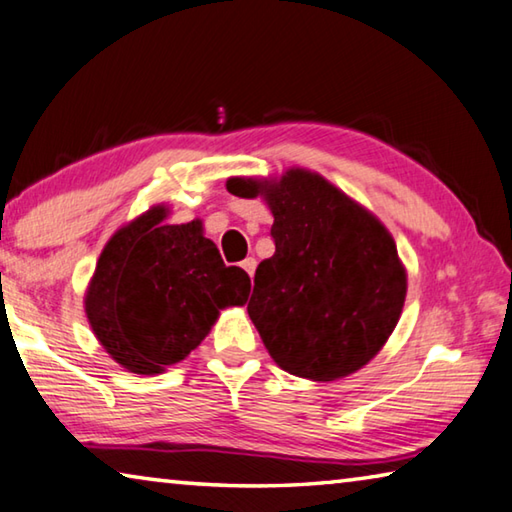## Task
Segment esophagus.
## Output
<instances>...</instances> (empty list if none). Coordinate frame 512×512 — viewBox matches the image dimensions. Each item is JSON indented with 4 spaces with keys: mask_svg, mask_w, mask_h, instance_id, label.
I'll return each mask as SVG.
<instances>
[{
    "mask_svg": "<svg viewBox=\"0 0 512 512\" xmlns=\"http://www.w3.org/2000/svg\"><path fill=\"white\" fill-rule=\"evenodd\" d=\"M240 267H242V270H245L249 276H254V270H256V258H245V261H242L240 263Z\"/></svg>",
    "mask_w": 512,
    "mask_h": 512,
    "instance_id": "esophagus-1",
    "label": "esophagus"
}]
</instances>
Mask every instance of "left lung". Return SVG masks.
<instances>
[{
	"label": "left lung",
	"mask_w": 512,
	"mask_h": 512,
	"mask_svg": "<svg viewBox=\"0 0 512 512\" xmlns=\"http://www.w3.org/2000/svg\"><path fill=\"white\" fill-rule=\"evenodd\" d=\"M227 191L261 195L276 251L258 265L249 319L283 371L330 382L387 344L407 297V272L387 227L319 173L231 177Z\"/></svg>",
	"instance_id": "obj_1"
}]
</instances>
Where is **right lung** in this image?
<instances>
[{
  "instance_id": "add662e5",
  "label": "right lung",
  "mask_w": 512,
  "mask_h": 512,
  "mask_svg": "<svg viewBox=\"0 0 512 512\" xmlns=\"http://www.w3.org/2000/svg\"><path fill=\"white\" fill-rule=\"evenodd\" d=\"M152 206L107 240L87 285L85 312L112 360L157 375L200 346L222 308L245 306L251 281L227 267L202 220L166 224Z\"/></svg>"
}]
</instances>
